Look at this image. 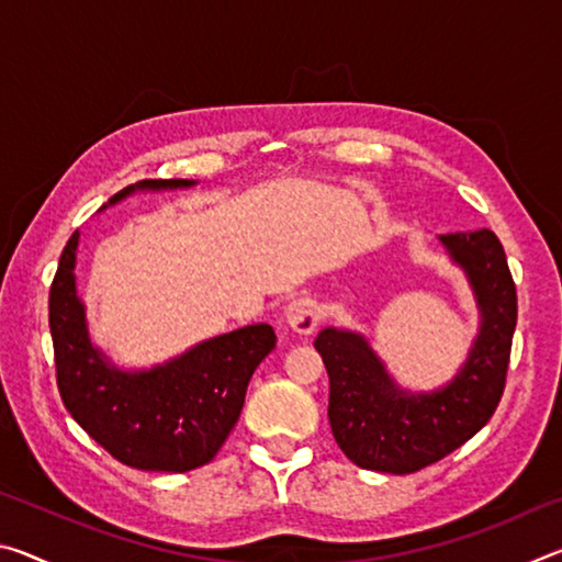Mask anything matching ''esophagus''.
<instances>
[{"label": "esophagus", "instance_id": "obj_1", "mask_svg": "<svg viewBox=\"0 0 562 562\" xmlns=\"http://www.w3.org/2000/svg\"><path fill=\"white\" fill-rule=\"evenodd\" d=\"M319 319H322L319 307L312 297H294L288 307H284V322H288L290 329L300 331V335H310V331H315Z\"/></svg>", "mask_w": 562, "mask_h": 562}]
</instances>
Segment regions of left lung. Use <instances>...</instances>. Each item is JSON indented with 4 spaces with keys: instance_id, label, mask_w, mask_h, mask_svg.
Segmentation results:
<instances>
[{
    "instance_id": "1",
    "label": "left lung",
    "mask_w": 562,
    "mask_h": 562,
    "mask_svg": "<svg viewBox=\"0 0 562 562\" xmlns=\"http://www.w3.org/2000/svg\"><path fill=\"white\" fill-rule=\"evenodd\" d=\"M439 240L469 278L481 312L479 335L449 384L412 394L357 331L327 327L315 339L329 374L331 434L361 469L402 475L441 461L488 424L503 396L518 319L506 252L486 227Z\"/></svg>"
}]
</instances>
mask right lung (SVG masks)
I'll return each instance as SVG.
<instances>
[{
	"mask_svg": "<svg viewBox=\"0 0 562 562\" xmlns=\"http://www.w3.org/2000/svg\"><path fill=\"white\" fill-rule=\"evenodd\" d=\"M195 180H140L136 190L190 188ZM79 233L66 243L49 290L56 384L74 422L113 459L140 471L186 473L221 451L240 418L245 392L260 361L278 345L270 325H247L205 339L154 369L126 372L91 345L87 310L76 292Z\"/></svg>",
	"mask_w": 562,
	"mask_h": 562,
	"instance_id": "right-lung-1",
	"label": "right lung"
}]
</instances>
